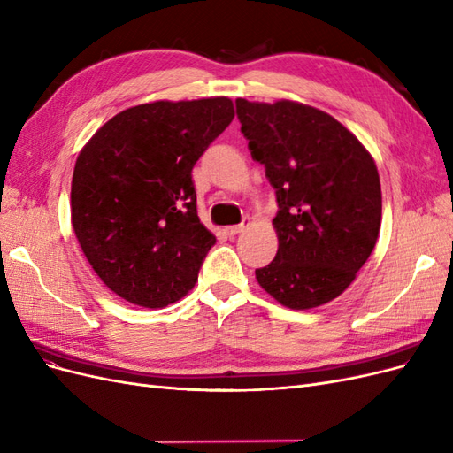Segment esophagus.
Segmentation results:
<instances>
[{
	"label": "esophagus",
	"mask_w": 453,
	"mask_h": 453,
	"mask_svg": "<svg viewBox=\"0 0 453 453\" xmlns=\"http://www.w3.org/2000/svg\"><path fill=\"white\" fill-rule=\"evenodd\" d=\"M250 223H251V221H250V217H245L242 225H236V226H226L225 230H226V234H228V236H236V234H240V232H242L245 226H250Z\"/></svg>",
	"instance_id": "obj_1"
}]
</instances>
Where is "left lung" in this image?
I'll return each instance as SVG.
<instances>
[{
    "label": "left lung",
    "instance_id": "8db88e82",
    "mask_svg": "<svg viewBox=\"0 0 453 453\" xmlns=\"http://www.w3.org/2000/svg\"><path fill=\"white\" fill-rule=\"evenodd\" d=\"M253 160L276 188V258L255 270L280 304L310 310L344 293L372 253L381 225L374 158L328 113L306 104L236 100Z\"/></svg>",
    "mask_w": 453,
    "mask_h": 453
}]
</instances>
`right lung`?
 Instances as JSON below:
<instances>
[{
	"mask_svg": "<svg viewBox=\"0 0 453 453\" xmlns=\"http://www.w3.org/2000/svg\"><path fill=\"white\" fill-rule=\"evenodd\" d=\"M234 119L230 98L125 109L81 149L72 225L92 270L120 298L164 308L198 281L215 243L196 213L193 168Z\"/></svg>",
	"mask_w": 453,
	"mask_h": 453,
	"instance_id": "obj_1",
	"label": "right lung"
}]
</instances>
